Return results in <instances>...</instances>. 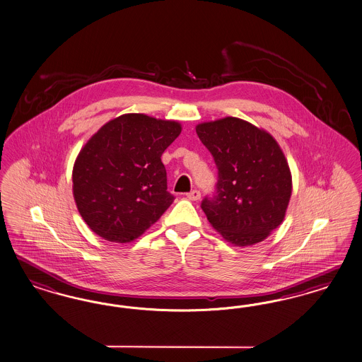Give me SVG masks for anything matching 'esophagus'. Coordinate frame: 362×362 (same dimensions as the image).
<instances>
[{"instance_id":"1","label":"esophagus","mask_w":362,"mask_h":362,"mask_svg":"<svg viewBox=\"0 0 362 362\" xmlns=\"http://www.w3.org/2000/svg\"><path fill=\"white\" fill-rule=\"evenodd\" d=\"M187 197H188L189 200H199V199H200V192H199L197 189H192L191 192L187 194Z\"/></svg>"}]
</instances>
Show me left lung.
<instances>
[{
	"instance_id": "8db88e82",
	"label": "left lung",
	"mask_w": 362,
	"mask_h": 362,
	"mask_svg": "<svg viewBox=\"0 0 362 362\" xmlns=\"http://www.w3.org/2000/svg\"><path fill=\"white\" fill-rule=\"evenodd\" d=\"M214 156L218 183L202 202L211 226L235 245L263 241L284 220L292 176L280 146L268 132L227 117L197 124Z\"/></svg>"
}]
</instances>
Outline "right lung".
Masks as SVG:
<instances>
[{"label":"right lung","instance_id":"right-lung-1","mask_svg":"<svg viewBox=\"0 0 362 362\" xmlns=\"http://www.w3.org/2000/svg\"><path fill=\"white\" fill-rule=\"evenodd\" d=\"M180 132L177 122L124 114L91 136L73 168L74 199L90 230L129 243L163 215L175 197L160 156Z\"/></svg>","mask_w":362,"mask_h":362}]
</instances>
